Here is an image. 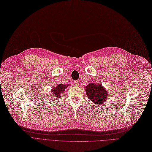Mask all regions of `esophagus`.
Segmentation results:
<instances>
[{
  "label": "esophagus",
  "instance_id": "34e87169",
  "mask_svg": "<svg viewBox=\"0 0 152 152\" xmlns=\"http://www.w3.org/2000/svg\"><path fill=\"white\" fill-rule=\"evenodd\" d=\"M74 83H75V85L76 86H78V85H79V82H78V81H75Z\"/></svg>",
  "mask_w": 152,
  "mask_h": 152
}]
</instances>
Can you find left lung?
Masks as SVG:
<instances>
[{"instance_id": "obj_1", "label": "left lung", "mask_w": 152, "mask_h": 152, "mask_svg": "<svg viewBox=\"0 0 152 152\" xmlns=\"http://www.w3.org/2000/svg\"><path fill=\"white\" fill-rule=\"evenodd\" d=\"M86 95L90 100L95 104H102L106 103L108 93L101 84L90 83L85 86Z\"/></svg>"}]
</instances>
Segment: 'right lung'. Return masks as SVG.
Masks as SVG:
<instances>
[{"mask_svg":"<svg viewBox=\"0 0 152 152\" xmlns=\"http://www.w3.org/2000/svg\"><path fill=\"white\" fill-rule=\"evenodd\" d=\"M69 85H63V84H59L57 86L54 87L52 90V95H53L54 97H55L56 99L59 98L61 97V94L64 93V91L66 90V88Z\"/></svg>","mask_w":152,"mask_h":152,"instance_id":"obj_1","label":"right lung"}]
</instances>
